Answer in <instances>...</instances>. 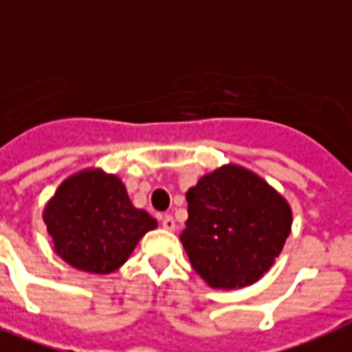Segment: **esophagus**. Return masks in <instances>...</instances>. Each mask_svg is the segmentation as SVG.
<instances>
[{
    "instance_id": "34e87169",
    "label": "esophagus",
    "mask_w": 352,
    "mask_h": 352,
    "mask_svg": "<svg viewBox=\"0 0 352 352\" xmlns=\"http://www.w3.org/2000/svg\"><path fill=\"white\" fill-rule=\"evenodd\" d=\"M162 226H164V230L173 232V230H175V228H177L175 219H173V217H171V215H166L164 219H162Z\"/></svg>"
}]
</instances>
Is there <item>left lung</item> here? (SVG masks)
<instances>
[{
  "label": "left lung",
  "instance_id": "obj_1",
  "mask_svg": "<svg viewBox=\"0 0 352 352\" xmlns=\"http://www.w3.org/2000/svg\"><path fill=\"white\" fill-rule=\"evenodd\" d=\"M181 243L193 270L217 290L254 285L274 267L292 228L289 201L256 171L223 164L186 192Z\"/></svg>",
  "mask_w": 352,
  "mask_h": 352
}]
</instances>
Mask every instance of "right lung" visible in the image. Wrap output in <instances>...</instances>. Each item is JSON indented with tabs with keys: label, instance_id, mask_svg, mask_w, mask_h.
Masks as SVG:
<instances>
[{
	"label": "right lung",
	"instance_id": "add662e5",
	"mask_svg": "<svg viewBox=\"0 0 352 352\" xmlns=\"http://www.w3.org/2000/svg\"><path fill=\"white\" fill-rule=\"evenodd\" d=\"M41 219L52 250L76 270L115 272L157 221L135 208L126 184L102 168H84L56 188L47 201Z\"/></svg>",
	"mask_w": 352,
	"mask_h": 352
}]
</instances>
